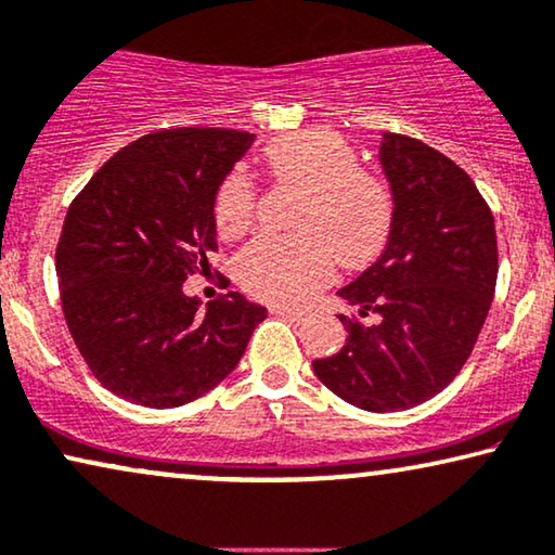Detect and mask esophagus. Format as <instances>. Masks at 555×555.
Here are the masks:
<instances>
[{
  "mask_svg": "<svg viewBox=\"0 0 555 555\" xmlns=\"http://www.w3.org/2000/svg\"><path fill=\"white\" fill-rule=\"evenodd\" d=\"M271 314L284 317V319H288V322H304V319H307V311L288 309V307H274V309H271Z\"/></svg>",
  "mask_w": 555,
  "mask_h": 555,
  "instance_id": "esophagus-1",
  "label": "esophagus"
}]
</instances>
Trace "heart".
Listing matches in <instances>:
<instances>
[{"label":"heart","mask_w":555,"mask_h":555,"mask_svg":"<svg viewBox=\"0 0 555 555\" xmlns=\"http://www.w3.org/2000/svg\"><path fill=\"white\" fill-rule=\"evenodd\" d=\"M279 183L301 191L296 236H259L238 254L241 286L259 299L296 304L334 274V261L362 269L385 248L395 221V198L379 176L359 168V153L332 130H304L263 147ZM256 185L233 168L216 191L214 216L223 236H238L254 221Z\"/></svg>","instance_id":"obj_1"}]
</instances>
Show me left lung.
<instances>
[{
	"instance_id": "obj_1",
	"label": "left lung",
	"mask_w": 555,
	"mask_h": 555,
	"mask_svg": "<svg viewBox=\"0 0 555 555\" xmlns=\"http://www.w3.org/2000/svg\"><path fill=\"white\" fill-rule=\"evenodd\" d=\"M379 163L392 231L379 259L337 292L359 317L339 314L349 337L314 359V372L354 408L395 412L430 400L463 370L495 294L498 241L486 198L448 155L385 132Z\"/></svg>"
}]
</instances>
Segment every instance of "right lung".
<instances>
[{"mask_svg": "<svg viewBox=\"0 0 555 555\" xmlns=\"http://www.w3.org/2000/svg\"><path fill=\"white\" fill-rule=\"evenodd\" d=\"M254 135L147 132L69 203L57 244L67 330L95 379L143 408H178L231 374L267 309L229 292L198 309L183 281L210 269L216 191Z\"/></svg>", "mask_w": 555, "mask_h": 555, "instance_id": "1", "label": "right lung"}]
</instances>
